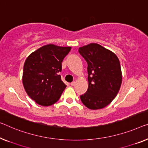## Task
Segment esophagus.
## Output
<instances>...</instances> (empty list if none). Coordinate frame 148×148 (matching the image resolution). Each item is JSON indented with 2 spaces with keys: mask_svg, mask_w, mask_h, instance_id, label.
<instances>
[{
  "mask_svg": "<svg viewBox=\"0 0 148 148\" xmlns=\"http://www.w3.org/2000/svg\"><path fill=\"white\" fill-rule=\"evenodd\" d=\"M75 84H76V82H75L74 81V82H72L70 83V85L72 86H74Z\"/></svg>",
  "mask_w": 148,
  "mask_h": 148,
  "instance_id": "34e87169",
  "label": "esophagus"
}]
</instances>
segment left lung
<instances>
[{
  "label": "left lung",
  "mask_w": 148,
  "mask_h": 148,
  "mask_svg": "<svg viewBox=\"0 0 148 148\" xmlns=\"http://www.w3.org/2000/svg\"><path fill=\"white\" fill-rule=\"evenodd\" d=\"M88 64V88L80 96L82 102L91 110L102 109L115 98L122 84L120 63L116 55L98 44L79 48Z\"/></svg>",
  "instance_id": "obj_1"
}]
</instances>
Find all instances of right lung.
<instances>
[{
    "label": "right lung",
    "mask_w": 148,
    "mask_h": 148,
    "mask_svg": "<svg viewBox=\"0 0 148 148\" xmlns=\"http://www.w3.org/2000/svg\"><path fill=\"white\" fill-rule=\"evenodd\" d=\"M71 47L48 45L30 54L25 62L23 83L32 100L43 106L54 104L66 86L61 80L62 62Z\"/></svg>",
    "instance_id": "obj_1"
}]
</instances>
